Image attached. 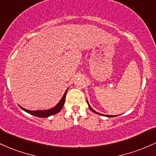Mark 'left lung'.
I'll list each match as a JSON object with an SVG mask.
<instances>
[{
    "label": "left lung",
    "mask_w": 156,
    "mask_h": 156,
    "mask_svg": "<svg viewBox=\"0 0 156 156\" xmlns=\"http://www.w3.org/2000/svg\"><path fill=\"white\" fill-rule=\"evenodd\" d=\"M87 104H88V102H87ZM88 107H89V108H90V110H91V111H92L93 112H94V113H97V114H99V115H101V116H107V117H114V116H111V115H103V114H101V113H97V111H94V110L93 109V108H91V107H90V105H89V104H88Z\"/></svg>",
    "instance_id": "8db88e82"
}]
</instances>
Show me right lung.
I'll return each instance as SVG.
<instances>
[{"mask_svg":"<svg viewBox=\"0 0 156 156\" xmlns=\"http://www.w3.org/2000/svg\"><path fill=\"white\" fill-rule=\"evenodd\" d=\"M67 91H68V89L66 90V91L65 92L63 97H62V99H61L60 101H59L58 104H57L55 108H51L49 110H45V111H43V110H42V111H29V110H26L25 108H22V107L20 106V108H21L22 110H23L24 111L30 113L31 115H33V116H35L37 117H40V118H46V117L52 116V115L59 113V112L62 110V108H63V105H64L65 99H66V95Z\"/></svg>","mask_w":156,"mask_h":156,"instance_id":"right-lung-1","label":"right lung"}]
</instances>
